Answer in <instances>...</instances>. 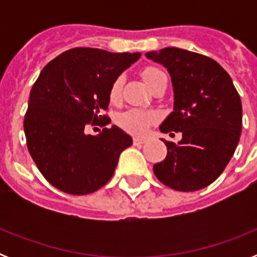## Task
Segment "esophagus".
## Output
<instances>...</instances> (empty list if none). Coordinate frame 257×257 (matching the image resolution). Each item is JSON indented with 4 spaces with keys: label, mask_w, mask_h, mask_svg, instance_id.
Returning <instances> with one entry per match:
<instances>
[{
    "label": "esophagus",
    "mask_w": 257,
    "mask_h": 257,
    "mask_svg": "<svg viewBox=\"0 0 257 257\" xmlns=\"http://www.w3.org/2000/svg\"><path fill=\"white\" fill-rule=\"evenodd\" d=\"M145 143V139H142V138H134V145L135 147H140Z\"/></svg>",
    "instance_id": "esophagus-1"
}]
</instances>
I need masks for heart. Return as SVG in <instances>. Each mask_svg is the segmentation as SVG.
<instances>
[{
    "mask_svg": "<svg viewBox=\"0 0 257 257\" xmlns=\"http://www.w3.org/2000/svg\"><path fill=\"white\" fill-rule=\"evenodd\" d=\"M142 74L143 78L147 82V85L151 87V90L157 85V82L161 78L167 77L163 70L156 67L144 68ZM123 82L124 77L122 74H119V76H117L113 79L110 88H109V100L112 101V103H118L119 99H121ZM157 118H158V115H157L156 112L143 110V109H130V110H127V112H123L118 115L117 124L121 127L122 130L131 134V135L142 136L144 134H147V131L149 130V127L157 121Z\"/></svg>",
    "mask_w": 257,
    "mask_h": 257,
    "instance_id": "obj_1",
    "label": "heart"
}]
</instances>
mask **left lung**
Returning <instances> with one entry per match:
<instances>
[{
	"label": "left lung",
	"instance_id": "obj_1",
	"mask_svg": "<svg viewBox=\"0 0 257 257\" xmlns=\"http://www.w3.org/2000/svg\"><path fill=\"white\" fill-rule=\"evenodd\" d=\"M145 56L167 68L174 88V112L160 130L183 134L178 144L162 139L167 156L153 166L154 175L180 192L206 188L221 175L239 143V95L230 76L208 56L178 47Z\"/></svg>",
	"mask_w": 257,
	"mask_h": 257
}]
</instances>
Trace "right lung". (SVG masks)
I'll list each match as a JSON object with an SVG mask.
<instances>
[{
    "instance_id": "add662e5",
    "label": "right lung",
    "mask_w": 257,
    "mask_h": 257,
    "mask_svg": "<svg viewBox=\"0 0 257 257\" xmlns=\"http://www.w3.org/2000/svg\"><path fill=\"white\" fill-rule=\"evenodd\" d=\"M140 55L76 47L41 70L29 95L24 133L32 158L52 187L83 196L110 180L133 139L114 124L95 136L86 127L110 122L103 115L110 85Z\"/></svg>"
}]
</instances>
